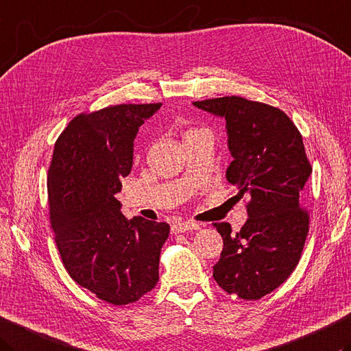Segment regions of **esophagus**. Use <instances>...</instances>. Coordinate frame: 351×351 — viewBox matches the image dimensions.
<instances>
[{
    "label": "esophagus",
    "instance_id": "esophagus-1",
    "mask_svg": "<svg viewBox=\"0 0 351 351\" xmlns=\"http://www.w3.org/2000/svg\"><path fill=\"white\" fill-rule=\"evenodd\" d=\"M199 230V223L191 222V221H184L171 225V234H178V232H185V231H193Z\"/></svg>",
    "mask_w": 351,
    "mask_h": 351
}]
</instances>
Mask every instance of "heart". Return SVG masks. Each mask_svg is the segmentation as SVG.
<instances>
[{"mask_svg":"<svg viewBox=\"0 0 351 351\" xmlns=\"http://www.w3.org/2000/svg\"><path fill=\"white\" fill-rule=\"evenodd\" d=\"M197 130H202V129H190L187 134H191V132H197Z\"/></svg>","mask_w":351,"mask_h":351,"instance_id":"b5f03b06","label":"heart"}]
</instances>
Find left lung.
<instances>
[{"mask_svg": "<svg viewBox=\"0 0 351 351\" xmlns=\"http://www.w3.org/2000/svg\"><path fill=\"white\" fill-rule=\"evenodd\" d=\"M223 117L232 161L226 180L248 196V221L239 232L215 223L223 239L213 277L225 292L260 300L285 283L297 267L308 232L300 207L312 173L303 136L281 109L237 95L193 101Z\"/></svg>", "mask_w": 351, "mask_h": 351, "instance_id": "left-lung-1", "label": "left lung"}]
</instances>
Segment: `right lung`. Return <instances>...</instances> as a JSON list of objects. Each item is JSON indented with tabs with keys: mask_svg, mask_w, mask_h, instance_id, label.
Here are the masks:
<instances>
[{
	"mask_svg": "<svg viewBox=\"0 0 351 351\" xmlns=\"http://www.w3.org/2000/svg\"><path fill=\"white\" fill-rule=\"evenodd\" d=\"M161 103L79 114L54 144L48 205L62 263L75 283L114 306L138 301L158 283L166 222L121 215L115 193L130 173L134 140Z\"/></svg>",
	"mask_w": 351,
	"mask_h": 351,
	"instance_id": "1",
	"label": "right lung"
}]
</instances>
